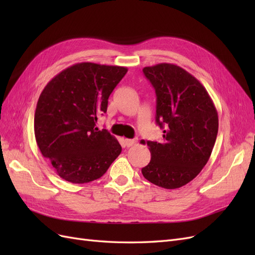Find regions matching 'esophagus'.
Returning <instances> with one entry per match:
<instances>
[{
  "label": "esophagus",
  "mask_w": 255,
  "mask_h": 255,
  "mask_svg": "<svg viewBox=\"0 0 255 255\" xmlns=\"http://www.w3.org/2000/svg\"><path fill=\"white\" fill-rule=\"evenodd\" d=\"M125 142H126V145H127V146H132V145L136 144L137 139H126Z\"/></svg>",
  "instance_id": "34e87169"
}]
</instances>
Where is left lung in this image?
Returning <instances> with one entry per match:
<instances>
[{
	"mask_svg": "<svg viewBox=\"0 0 255 255\" xmlns=\"http://www.w3.org/2000/svg\"><path fill=\"white\" fill-rule=\"evenodd\" d=\"M156 94V123L163 140L146 141L150 163L144 179L166 189L186 185L210 159L218 134V114L208 92L194 75L173 64L144 67Z\"/></svg>",
	"mask_w": 255,
	"mask_h": 255,
	"instance_id": "left-lung-1",
	"label": "left lung"
}]
</instances>
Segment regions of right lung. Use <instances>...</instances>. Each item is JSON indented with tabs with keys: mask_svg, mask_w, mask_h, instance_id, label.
Listing matches in <instances>:
<instances>
[{
	"mask_svg": "<svg viewBox=\"0 0 255 255\" xmlns=\"http://www.w3.org/2000/svg\"><path fill=\"white\" fill-rule=\"evenodd\" d=\"M127 72L126 67L80 63L54 76L43 88L35 112V137L61 179L73 184L95 181L119 156L118 140L95 126Z\"/></svg>",
	"mask_w": 255,
	"mask_h": 255,
	"instance_id": "add662e5",
	"label": "right lung"
}]
</instances>
